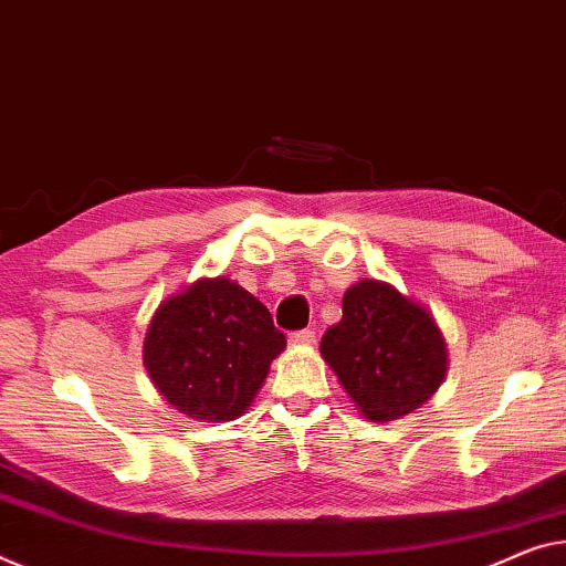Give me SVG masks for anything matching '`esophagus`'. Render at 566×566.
I'll return each mask as SVG.
<instances>
[{
  "label": "esophagus",
  "instance_id": "obj_1",
  "mask_svg": "<svg viewBox=\"0 0 566 566\" xmlns=\"http://www.w3.org/2000/svg\"><path fill=\"white\" fill-rule=\"evenodd\" d=\"M289 342L293 346H311L313 342H316V332H311V328H303V332H293L289 336Z\"/></svg>",
  "mask_w": 566,
  "mask_h": 566
}]
</instances>
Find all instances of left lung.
<instances>
[{"label":"left lung","instance_id":"left-lung-1","mask_svg":"<svg viewBox=\"0 0 566 566\" xmlns=\"http://www.w3.org/2000/svg\"><path fill=\"white\" fill-rule=\"evenodd\" d=\"M321 354L374 422L399 420L428 402L448 369L434 318L379 281L346 291L344 316L321 338Z\"/></svg>","mask_w":566,"mask_h":566}]
</instances>
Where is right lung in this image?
Segmentation results:
<instances>
[{
  "label": "right lung",
  "instance_id": "add662e5",
  "mask_svg": "<svg viewBox=\"0 0 566 566\" xmlns=\"http://www.w3.org/2000/svg\"><path fill=\"white\" fill-rule=\"evenodd\" d=\"M283 346V332L253 293L230 277H205L156 311L144 364L179 412L224 422L248 410Z\"/></svg>",
  "mask_w": 566,
  "mask_h": 566
}]
</instances>
